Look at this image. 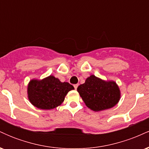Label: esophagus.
Wrapping results in <instances>:
<instances>
[{
  "mask_svg": "<svg viewBox=\"0 0 149 149\" xmlns=\"http://www.w3.org/2000/svg\"><path fill=\"white\" fill-rule=\"evenodd\" d=\"M73 86H74V88H75V89H76H76H77V88H78V84H75L74 85H73Z\"/></svg>",
  "mask_w": 149,
  "mask_h": 149,
  "instance_id": "34e87169",
  "label": "esophagus"
}]
</instances>
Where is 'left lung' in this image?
I'll list each match as a JSON object with an SVG mask.
<instances>
[{"instance_id":"1","label":"left lung","mask_w":149,"mask_h":149,"mask_svg":"<svg viewBox=\"0 0 149 149\" xmlns=\"http://www.w3.org/2000/svg\"><path fill=\"white\" fill-rule=\"evenodd\" d=\"M85 105L92 111H100L117 104L120 92L114 81H104L94 75L77 88Z\"/></svg>"}]
</instances>
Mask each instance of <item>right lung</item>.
<instances>
[{"instance_id":"obj_1","label":"right lung","mask_w":149,"mask_h":149,"mask_svg":"<svg viewBox=\"0 0 149 149\" xmlns=\"http://www.w3.org/2000/svg\"><path fill=\"white\" fill-rule=\"evenodd\" d=\"M73 89L67 82L61 83L58 78L49 76L40 80H31L27 92L29 100L34 107L49 110L61 105L68 92Z\"/></svg>"}]
</instances>
